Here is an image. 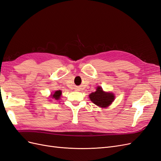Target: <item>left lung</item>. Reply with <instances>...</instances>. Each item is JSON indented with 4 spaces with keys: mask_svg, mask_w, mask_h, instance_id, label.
<instances>
[{
    "mask_svg": "<svg viewBox=\"0 0 161 161\" xmlns=\"http://www.w3.org/2000/svg\"><path fill=\"white\" fill-rule=\"evenodd\" d=\"M89 98L96 105L101 108H106L113 102L115 96L111 92H104L101 86H98L95 92L89 95Z\"/></svg>",
    "mask_w": 161,
    "mask_h": 161,
    "instance_id": "1",
    "label": "left lung"
}]
</instances>
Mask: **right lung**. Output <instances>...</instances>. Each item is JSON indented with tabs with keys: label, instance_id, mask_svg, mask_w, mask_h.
Masks as SVG:
<instances>
[{
	"label": "right lung",
	"instance_id": "right-lung-1",
	"mask_svg": "<svg viewBox=\"0 0 161 161\" xmlns=\"http://www.w3.org/2000/svg\"><path fill=\"white\" fill-rule=\"evenodd\" d=\"M62 95V91H56L53 94V95H52V98H53L56 100H58L60 98V96Z\"/></svg>",
	"mask_w": 161,
	"mask_h": 161
}]
</instances>
